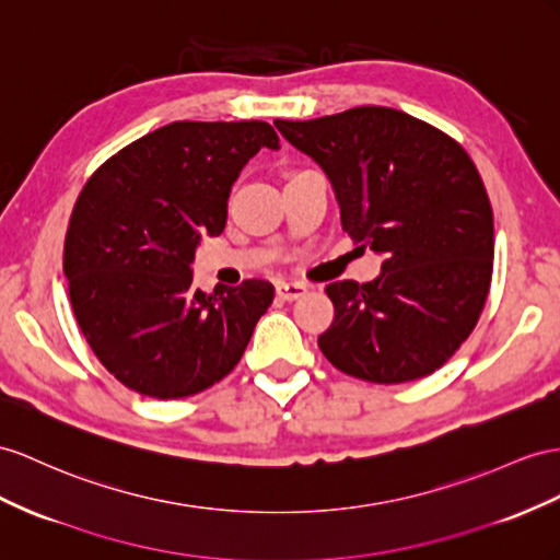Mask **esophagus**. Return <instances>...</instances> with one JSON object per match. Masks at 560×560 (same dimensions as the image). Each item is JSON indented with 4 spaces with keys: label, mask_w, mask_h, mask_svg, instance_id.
Wrapping results in <instances>:
<instances>
[{
    "label": "esophagus",
    "mask_w": 560,
    "mask_h": 560,
    "mask_svg": "<svg viewBox=\"0 0 560 560\" xmlns=\"http://www.w3.org/2000/svg\"><path fill=\"white\" fill-rule=\"evenodd\" d=\"M307 293V285L300 281H279L277 283V295L281 300H298Z\"/></svg>",
    "instance_id": "34e87169"
}]
</instances>
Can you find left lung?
<instances>
[{"label": "left lung", "mask_w": 560, "mask_h": 560, "mask_svg": "<svg viewBox=\"0 0 560 560\" xmlns=\"http://www.w3.org/2000/svg\"><path fill=\"white\" fill-rule=\"evenodd\" d=\"M275 125L324 167L342 229L385 255L378 279L326 285L324 357L369 383L433 374L476 328L492 283V206L476 163L438 127L385 106Z\"/></svg>", "instance_id": "left-lung-1"}]
</instances>
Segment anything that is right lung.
Masks as SVG:
<instances>
[{
    "mask_svg": "<svg viewBox=\"0 0 560 560\" xmlns=\"http://www.w3.org/2000/svg\"><path fill=\"white\" fill-rule=\"evenodd\" d=\"M279 149L262 120H179L127 143L84 182L63 271L90 348L125 388L155 399L203 393L234 371L275 285L194 289L200 236H220L241 167Z\"/></svg>",
    "mask_w": 560,
    "mask_h": 560,
    "instance_id": "right-lung-1",
    "label": "right lung"
}]
</instances>
